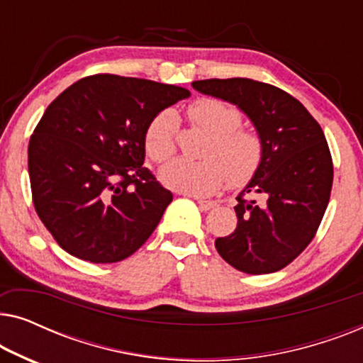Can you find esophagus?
<instances>
[{
    "instance_id": "1",
    "label": "esophagus",
    "mask_w": 363,
    "mask_h": 363,
    "mask_svg": "<svg viewBox=\"0 0 363 363\" xmlns=\"http://www.w3.org/2000/svg\"><path fill=\"white\" fill-rule=\"evenodd\" d=\"M196 203H198V206H200L201 210H205V211L213 210V208L218 206L216 201H211V200H196Z\"/></svg>"
}]
</instances>
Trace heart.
Instances as JSON below:
<instances>
[{"instance_id": "obj_1", "label": "heart", "mask_w": 363, "mask_h": 363, "mask_svg": "<svg viewBox=\"0 0 363 363\" xmlns=\"http://www.w3.org/2000/svg\"><path fill=\"white\" fill-rule=\"evenodd\" d=\"M193 123L208 132L211 140L205 148V160L175 158L160 170V180L175 191L205 196L220 190L225 180L240 188L252 180L264 158V145L256 132L242 128V113L236 107L218 101L200 99L188 107ZM178 117L163 111L148 123L145 150L155 162H165L177 148Z\"/></svg>"}]
</instances>
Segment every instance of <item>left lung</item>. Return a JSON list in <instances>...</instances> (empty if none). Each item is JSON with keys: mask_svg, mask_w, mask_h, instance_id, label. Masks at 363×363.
Here are the masks:
<instances>
[{"mask_svg": "<svg viewBox=\"0 0 363 363\" xmlns=\"http://www.w3.org/2000/svg\"><path fill=\"white\" fill-rule=\"evenodd\" d=\"M191 86L245 112L264 145L261 168L236 198V230L218 238L216 250L246 274L279 271L306 250L329 205L334 167L324 132L297 99L271 84L233 77Z\"/></svg>", "mask_w": 363, "mask_h": 363, "instance_id": "obj_1", "label": "left lung"}]
</instances>
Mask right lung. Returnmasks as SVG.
<instances>
[{"label":"right lung","mask_w":363,"mask_h":363,"mask_svg":"<svg viewBox=\"0 0 363 363\" xmlns=\"http://www.w3.org/2000/svg\"><path fill=\"white\" fill-rule=\"evenodd\" d=\"M190 91L96 74L54 99L29 140L38 216L69 255L117 262L133 255L173 200L145 160L148 123Z\"/></svg>","instance_id":"1"}]
</instances>
